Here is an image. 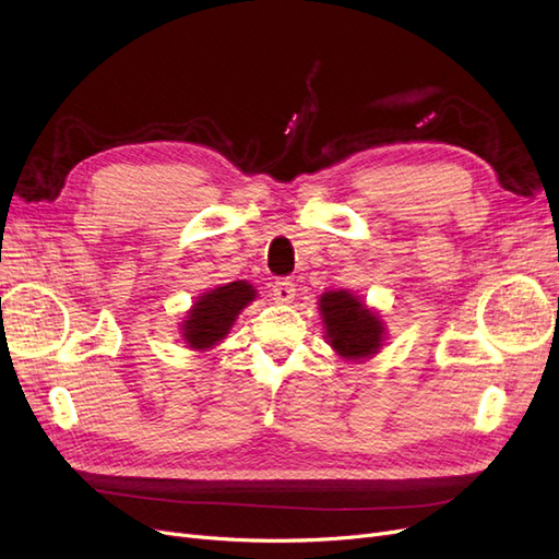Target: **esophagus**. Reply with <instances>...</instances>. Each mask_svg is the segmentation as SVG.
<instances>
[{"instance_id":"1","label":"esophagus","mask_w":559,"mask_h":559,"mask_svg":"<svg viewBox=\"0 0 559 559\" xmlns=\"http://www.w3.org/2000/svg\"><path fill=\"white\" fill-rule=\"evenodd\" d=\"M270 296H273V300L277 302H292L296 296V284L292 280L280 277L273 282V286H270Z\"/></svg>"}]
</instances>
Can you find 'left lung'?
I'll return each instance as SVG.
<instances>
[{
    "instance_id": "left-lung-1",
    "label": "left lung",
    "mask_w": 559,
    "mask_h": 559,
    "mask_svg": "<svg viewBox=\"0 0 559 559\" xmlns=\"http://www.w3.org/2000/svg\"><path fill=\"white\" fill-rule=\"evenodd\" d=\"M331 347L345 359H364L382 345V321L349 292H329L319 300Z\"/></svg>"
}]
</instances>
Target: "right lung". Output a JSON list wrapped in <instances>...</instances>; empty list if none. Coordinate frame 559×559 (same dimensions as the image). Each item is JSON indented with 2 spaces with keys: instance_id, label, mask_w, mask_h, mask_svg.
Instances as JSON below:
<instances>
[{
  "instance_id": "add662e5",
  "label": "right lung",
  "mask_w": 559,
  "mask_h": 559,
  "mask_svg": "<svg viewBox=\"0 0 559 559\" xmlns=\"http://www.w3.org/2000/svg\"><path fill=\"white\" fill-rule=\"evenodd\" d=\"M253 298H257V292L242 280L216 286L210 294L200 296L181 324L183 341L193 349L214 347L228 333L235 317Z\"/></svg>"
}]
</instances>
